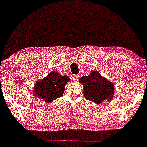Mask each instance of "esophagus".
I'll list each match as a JSON object with an SVG mask.
<instances>
[{"instance_id": "34e87169", "label": "esophagus", "mask_w": 147, "mask_h": 147, "mask_svg": "<svg viewBox=\"0 0 147 147\" xmlns=\"http://www.w3.org/2000/svg\"><path fill=\"white\" fill-rule=\"evenodd\" d=\"M71 77H72V79H73L74 81H76V82H77V81L78 80L79 78V76L78 75H72Z\"/></svg>"}]
</instances>
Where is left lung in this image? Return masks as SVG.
I'll use <instances>...</instances> for the list:
<instances>
[{
  "label": "left lung",
  "mask_w": 147,
  "mask_h": 147,
  "mask_svg": "<svg viewBox=\"0 0 147 147\" xmlns=\"http://www.w3.org/2000/svg\"><path fill=\"white\" fill-rule=\"evenodd\" d=\"M79 82L84 86L85 98L90 102L100 104L104 100L109 102L114 97V84L96 70L91 72L89 76L81 77Z\"/></svg>",
  "instance_id": "left-lung-1"
}]
</instances>
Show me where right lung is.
<instances>
[{
	"mask_svg": "<svg viewBox=\"0 0 147 147\" xmlns=\"http://www.w3.org/2000/svg\"><path fill=\"white\" fill-rule=\"evenodd\" d=\"M70 80L68 76H61L57 72L52 71L34 84L33 94L38 99L50 103L63 95L65 84Z\"/></svg>",
	"mask_w": 147,
	"mask_h": 147,
	"instance_id": "obj_1",
	"label": "right lung"
}]
</instances>
